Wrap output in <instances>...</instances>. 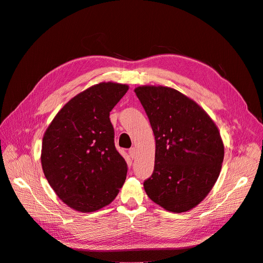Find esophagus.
I'll list each match as a JSON object with an SVG mask.
<instances>
[{
    "mask_svg": "<svg viewBox=\"0 0 263 263\" xmlns=\"http://www.w3.org/2000/svg\"><path fill=\"white\" fill-rule=\"evenodd\" d=\"M129 155H130V157H131L132 159H134V158L136 157V148H134V147L130 148V149H129Z\"/></svg>",
    "mask_w": 263,
    "mask_h": 263,
    "instance_id": "1",
    "label": "esophagus"
}]
</instances>
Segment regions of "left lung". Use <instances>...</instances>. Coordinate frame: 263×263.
<instances>
[{
  "label": "left lung",
  "mask_w": 263,
  "mask_h": 263,
  "mask_svg": "<svg viewBox=\"0 0 263 263\" xmlns=\"http://www.w3.org/2000/svg\"><path fill=\"white\" fill-rule=\"evenodd\" d=\"M156 139L155 170L144 182L148 197L165 210L196 206L216 182L224 145L213 120L174 88H135Z\"/></svg>",
  "instance_id": "left-lung-1"
}]
</instances>
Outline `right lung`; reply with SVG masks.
<instances>
[{"label":"right lung","mask_w":263,"mask_h":263,"mask_svg":"<svg viewBox=\"0 0 263 263\" xmlns=\"http://www.w3.org/2000/svg\"><path fill=\"white\" fill-rule=\"evenodd\" d=\"M128 85L100 83L77 95L54 117L41 149V165L51 187L70 208L99 210L124 183L128 165L118 153L109 112Z\"/></svg>","instance_id":"add662e5"}]
</instances>
